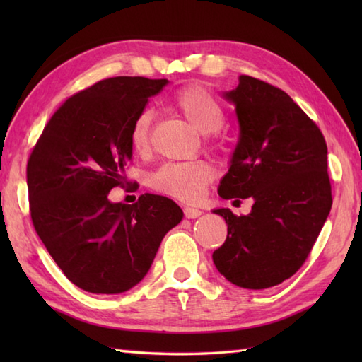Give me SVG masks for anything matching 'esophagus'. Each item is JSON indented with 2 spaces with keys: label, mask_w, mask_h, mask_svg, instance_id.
Instances as JSON below:
<instances>
[{
  "label": "esophagus",
  "mask_w": 362,
  "mask_h": 362,
  "mask_svg": "<svg viewBox=\"0 0 362 362\" xmlns=\"http://www.w3.org/2000/svg\"><path fill=\"white\" fill-rule=\"evenodd\" d=\"M183 213H185V218L188 219H196L202 214V211L199 209H194V206H185V209H183Z\"/></svg>",
  "instance_id": "esophagus-1"
}]
</instances>
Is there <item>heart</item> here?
<instances>
[{"instance_id": "heart-1", "label": "heart", "mask_w": 362, "mask_h": 362, "mask_svg": "<svg viewBox=\"0 0 362 362\" xmlns=\"http://www.w3.org/2000/svg\"><path fill=\"white\" fill-rule=\"evenodd\" d=\"M173 109L188 119L199 132L213 134L224 126L226 109L216 98L201 86L183 87L171 99ZM153 113L144 109L136 115L130 126V144L138 153H143L151 146V126ZM214 179V169L204 160L174 161L161 166L151 177V187L180 201H196L202 196L204 189Z\"/></svg>"}]
</instances>
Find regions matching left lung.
Returning <instances> with one entry per match:
<instances>
[{"label":"left lung","mask_w":362,"mask_h":362,"mask_svg":"<svg viewBox=\"0 0 362 362\" xmlns=\"http://www.w3.org/2000/svg\"><path fill=\"white\" fill-rule=\"evenodd\" d=\"M224 98L235 104L240 140L218 193L253 205L245 216L214 210L227 240L213 263L236 286L266 289L302 267L332 210L327 143L291 96L264 81L240 76Z\"/></svg>","instance_id":"obj_1"}]
</instances>
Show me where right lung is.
I'll list each match as a JSON object with an SVG mask.
<instances>
[{
    "label": "right lung",
    "mask_w": 362,
    "mask_h": 362,
    "mask_svg": "<svg viewBox=\"0 0 362 362\" xmlns=\"http://www.w3.org/2000/svg\"><path fill=\"white\" fill-rule=\"evenodd\" d=\"M168 79L118 76L70 96L52 115L26 168L35 232L76 286L119 294L148 274L163 236L183 218L171 199L112 204L132 160L130 126Z\"/></svg>",
    "instance_id": "obj_1"
}]
</instances>
